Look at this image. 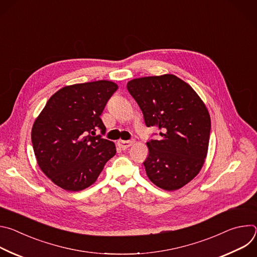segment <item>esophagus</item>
<instances>
[{
    "label": "esophagus",
    "mask_w": 257,
    "mask_h": 257,
    "mask_svg": "<svg viewBox=\"0 0 257 257\" xmlns=\"http://www.w3.org/2000/svg\"><path fill=\"white\" fill-rule=\"evenodd\" d=\"M134 143L133 140H119L118 141V146L122 150H126Z\"/></svg>",
    "instance_id": "esophagus-1"
}]
</instances>
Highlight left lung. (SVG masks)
Listing matches in <instances>:
<instances>
[{"label": "left lung", "instance_id": "left-lung-1", "mask_svg": "<svg viewBox=\"0 0 257 257\" xmlns=\"http://www.w3.org/2000/svg\"><path fill=\"white\" fill-rule=\"evenodd\" d=\"M127 89L142 111L145 125L161 130L159 140L146 143V175L167 191L185 186L200 172L207 155L210 117L204 102L173 74L135 78Z\"/></svg>", "mask_w": 257, "mask_h": 257}]
</instances>
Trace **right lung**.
I'll return each mask as SVG.
<instances>
[{
    "label": "right lung",
    "mask_w": 257,
    "mask_h": 257,
    "mask_svg": "<svg viewBox=\"0 0 257 257\" xmlns=\"http://www.w3.org/2000/svg\"><path fill=\"white\" fill-rule=\"evenodd\" d=\"M118 85L98 80L68 85L54 93L31 130L34 155L44 174L67 191L83 190L96 181L116 155L100 119Z\"/></svg>",
    "instance_id": "right-lung-1"
}]
</instances>
